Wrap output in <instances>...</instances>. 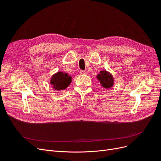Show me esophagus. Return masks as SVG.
Returning a JSON list of instances; mask_svg holds the SVG:
<instances>
[{"instance_id":"34e87169","label":"esophagus","mask_w":161,"mask_h":161,"mask_svg":"<svg viewBox=\"0 0 161 161\" xmlns=\"http://www.w3.org/2000/svg\"><path fill=\"white\" fill-rule=\"evenodd\" d=\"M80 74L82 75H84L86 74V72L85 70H80Z\"/></svg>"}]
</instances>
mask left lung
Listing matches in <instances>:
<instances>
[{
  "label": "left lung",
  "instance_id": "1",
  "mask_svg": "<svg viewBox=\"0 0 161 161\" xmlns=\"http://www.w3.org/2000/svg\"><path fill=\"white\" fill-rule=\"evenodd\" d=\"M97 78L99 80L101 85L105 89L111 88L114 85V77L108 71H100V74L97 76Z\"/></svg>",
  "mask_w": 161,
  "mask_h": 161
}]
</instances>
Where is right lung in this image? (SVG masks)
<instances>
[{"label": "right lung", "mask_w": 161, "mask_h": 161, "mask_svg": "<svg viewBox=\"0 0 161 161\" xmlns=\"http://www.w3.org/2000/svg\"><path fill=\"white\" fill-rule=\"evenodd\" d=\"M72 81V77L67 73L58 72L52 76L50 84L55 90L60 91L66 89Z\"/></svg>", "instance_id": "obj_1"}]
</instances>
